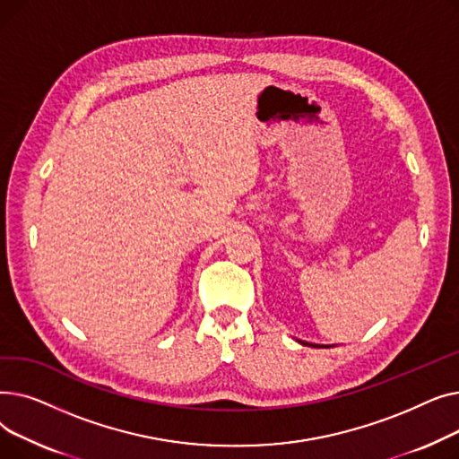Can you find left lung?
I'll use <instances>...</instances> for the list:
<instances>
[{"instance_id":"8db88e82","label":"left lung","mask_w":459,"mask_h":459,"mask_svg":"<svg viewBox=\"0 0 459 459\" xmlns=\"http://www.w3.org/2000/svg\"><path fill=\"white\" fill-rule=\"evenodd\" d=\"M301 344H305V346H316L318 348V344H310V342H303V341H299Z\"/></svg>"}]
</instances>
